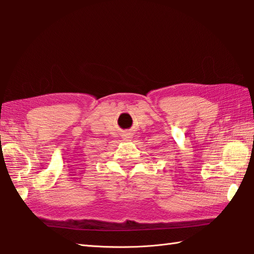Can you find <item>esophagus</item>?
<instances>
[{"label":"esophagus","instance_id":"esophagus-1","mask_svg":"<svg viewBox=\"0 0 254 254\" xmlns=\"http://www.w3.org/2000/svg\"><path fill=\"white\" fill-rule=\"evenodd\" d=\"M124 139H127V140H129V139H131L132 137L130 136V134H129V133H126V134H124Z\"/></svg>","mask_w":254,"mask_h":254}]
</instances>
